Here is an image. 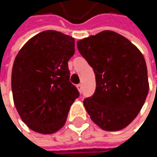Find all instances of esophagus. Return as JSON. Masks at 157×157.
I'll return each instance as SVG.
<instances>
[{
    "instance_id": "1",
    "label": "esophagus",
    "mask_w": 157,
    "mask_h": 157,
    "mask_svg": "<svg viewBox=\"0 0 157 157\" xmlns=\"http://www.w3.org/2000/svg\"><path fill=\"white\" fill-rule=\"evenodd\" d=\"M77 88H78V90H79V92H82V84L77 85Z\"/></svg>"
}]
</instances>
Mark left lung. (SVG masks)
Masks as SVG:
<instances>
[{
	"mask_svg": "<svg viewBox=\"0 0 157 157\" xmlns=\"http://www.w3.org/2000/svg\"><path fill=\"white\" fill-rule=\"evenodd\" d=\"M77 48L96 76L95 93L84 101L90 119L105 131L125 128L149 92L143 55L130 40L108 30L78 40Z\"/></svg>",
	"mask_w": 157,
	"mask_h": 157,
	"instance_id": "8db88e82",
	"label": "left lung"
}]
</instances>
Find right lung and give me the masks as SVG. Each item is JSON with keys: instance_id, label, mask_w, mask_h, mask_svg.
<instances>
[{"instance_id": "obj_1", "label": "right lung", "mask_w": 157, "mask_h": 157, "mask_svg": "<svg viewBox=\"0 0 157 157\" xmlns=\"http://www.w3.org/2000/svg\"><path fill=\"white\" fill-rule=\"evenodd\" d=\"M74 38L47 30L29 39L15 58L11 86L14 104L23 122L39 134L61 129L71 105L79 97L70 82L68 62Z\"/></svg>"}]
</instances>
